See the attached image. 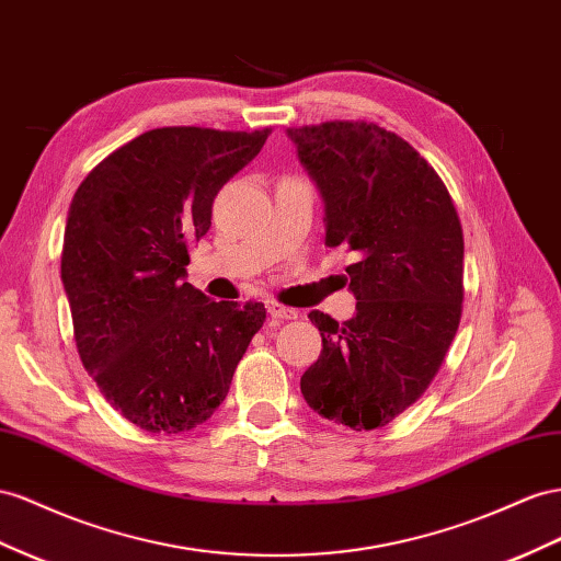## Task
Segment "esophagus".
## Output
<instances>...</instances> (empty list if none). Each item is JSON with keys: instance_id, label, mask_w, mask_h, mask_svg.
I'll return each mask as SVG.
<instances>
[{"instance_id": "34e87169", "label": "esophagus", "mask_w": 561, "mask_h": 561, "mask_svg": "<svg viewBox=\"0 0 561 561\" xmlns=\"http://www.w3.org/2000/svg\"><path fill=\"white\" fill-rule=\"evenodd\" d=\"M266 309H268L271 316H274V318H283V321H293V318L299 316V311H295V309H290V307H283L280 301H276V299H268V301H266Z\"/></svg>"}]
</instances>
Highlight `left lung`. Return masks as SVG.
<instances>
[{
    "label": "left lung",
    "instance_id": "left-lung-1",
    "mask_svg": "<svg viewBox=\"0 0 561 561\" xmlns=\"http://www.w3.org/2000/svg\"><path fill=\"white\" fill-rule=\"evenodd\" d=\"M325 201V245L346 266L356 316L311 311L323 352L301 375L318 415L385 427L427 391L456 337L465 299L458 209L432 164L399 134L366 119L290 127Z\"/></svg>",
    "mask_w": 561,
    "mask_h": 561
}]
</instances>
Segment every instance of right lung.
I'll return each mask as SVG.
<instances>
[{"label":"right lung","instance_id":"add662e5","mask_svg":"<svg viewBox=\"0 0 561 561\" xmlns=\"http://www.w3.org/2000/svg\"><path fill=\"white\" fill-rule=\"evenodd\" d=\"M271 127H160L101 160L75 191L60 278L82 366L136 427L203 425L266 321L262 301H215L184 283L219 188Z\"/></svg>","mask_w":561,"mask_h":561}]
</instances>
